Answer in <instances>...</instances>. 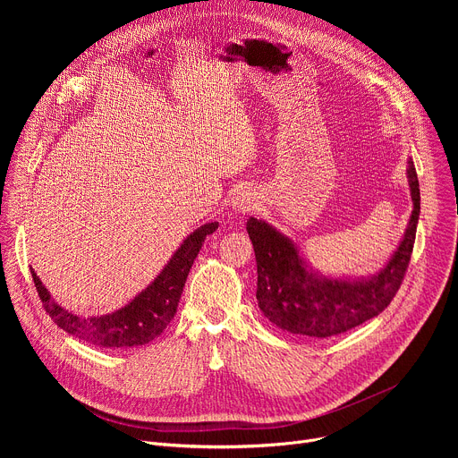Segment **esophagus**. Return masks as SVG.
Listing matches in <instances>:
<instances>
[{
  "mask_svg": "<svg viewBox=\"0 0 458 458\" xmlns=\"http://www.w3.org/2000/svg\"><path fill=\"white\" fill-rule=\"evenodd\" d=\"M235 208L239 210V212H242V214H248V212H251V210H255V207H257V201H255V198L251 193H241L239 198L235 199Z\"/></svg>",
  "mask_w": 458,
  "mask_h": 458,
  "instance_id": "esophagus-1",
  "label": "esophagus"
}]
</instances>
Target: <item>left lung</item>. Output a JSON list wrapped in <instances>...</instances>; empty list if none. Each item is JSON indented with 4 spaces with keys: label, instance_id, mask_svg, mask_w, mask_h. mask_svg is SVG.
I'll return each mask as SVG.
<instances>
[{
    "label": "left lung",
    "instance_id": "1",
    "mask_svg": "<svg viewBox=\"0 0 458 458\" xmlns=\"http://www.w3.org/2000/svg\"><path fill=\"white\" fill-rule=\"evenodd\" d=\"M413 212L401 246L387 267L368 281L324 279L304 265L292 241L265 221L246 223L257 263V302L265 317L295 335L328 339L377 317L397 295L413 253L420 190L408 161Z\"/></svg>",
    "mask_w": 458,
    "mask_h": 458
}]
</instances>
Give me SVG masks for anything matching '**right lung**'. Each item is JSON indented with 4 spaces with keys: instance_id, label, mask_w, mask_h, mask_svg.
I'll list each match as a JSON object with an SVG mask.
<instances>
[{
    "instance_id": "add662e5",
    "label": "right lung",
    "mask_w": 458,
    "mask_h": 458,
    "mask_svg": "<svg viewBox=\"0 0 458 458\" xmlns=\"http://www.w3.org/2000/svg\"><path fill=\"white\" fill-rule=\"evenodd\" d=\"M217 226L219 223H208L190 233L147 290L124 308L103 317H80L63 310L30 270L34 286L45 311L63 332L101 348L143 346L159 337L174 318L193 260Z\"/></svg>"
}]
</instances>
